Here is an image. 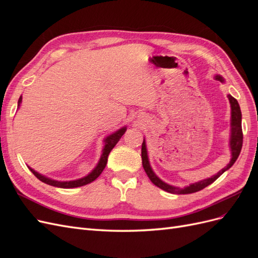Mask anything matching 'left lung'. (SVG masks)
Wrapping results in <instances>:
<instances>
[{"label": "left lung", "mask_w": 258, "mask_h": 258, "mask_svg": "<svg viewBox=\"0 0 258 258\" xmlns=\"http://www.w3.org/2000/svg\"><path fill=\"white\" fill-rule=\"evenodd\" d=\"M215 79L217 81L224 83L223 77L220 76V75H216ZM228 99H229L230 106H231V122H230V124H231V136H230V142H229L230 143V151H231V159H230L228 165L226 166L224 169H222L220 172H217L215 175H213L212 177H209V178H206V179H202V181H200V182L190 184L189 186L184 187V188H179V187L169 185L163 181H161V179L154 173V171L151 168L150 161H148L145 140H143V143H142V165H143V168L145 170L147 176L150 177V179H151L153 184H155L156 186L159 187V188L166 190L168 192H171V194H175V195L192 194V192H196V191L204 189L205 187L209 186L210 184H212L215 181V179L220 177L226 170H228L233 165V163L236 162V160L238 159L239 155H240V152H241L242 143H243V134H242V126H241L242 114H241V110H240L238 101L230 95H228Z\"/></svg>", "instance_id": "left-lung-1"}]
</instances>
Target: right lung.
Returning a JSON list of instances; mask_svg holds the SVG:
<instances>
[{
    "mask_svg": "<svg viewBox=\"0 0 258 258\" xmlns=\"http://www.w3.org/2000/svg\"><path fill=\"white\" fill-rule=\"evenodd\" d=\"M21 100H22V97L19 98L18 100V107L20 106V103H21ZM127 128L123 127V128H120L119 130H117L116 132H114L113 135L108 136L106 139H104V142H105V145H104V148L102 151V155H101V158L98 162L97 167L93 169L91 172L86 175L82 178H79V179H75V181H69V182H60V181H56V179H51L49 177H46L45 175H42L38 172H36V171H34L32 168H30V171L32 172L40 181H42L43 183L45 184H48V185H51V186H54V187H60V188H74V187H80V186H84V185H87L91 182L95 181V179L102 173V171L104 170L105 166H106V162H107V157H108V154L111 153V151L114 148V146L117 144V142L119 141V139L123 136L124 132H126Z\"/></svg>",
    "mask_w": 258,
    "mask_h": 258,
    "instance_id": "1",
    "label": "right lung"
}]
</instances>
